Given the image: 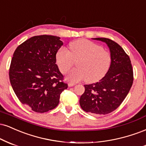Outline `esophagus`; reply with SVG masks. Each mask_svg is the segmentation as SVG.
Here are the masks:
<instances>
[{"instance_id": "34e87169", "label": "esophagus", "mask_w": 146, "mask_h": 146, "mask_svg": "<svg viewBox=\"0 0 146 146\" xmlns=\"http://www.w3.org/2000/svg\"><path fill=\"white\" fill-rule=\"evenodd\" d=\"M75 85H76V84L74 83H68V86H69V87H73V86H74Z\"/></svg>"}]
</instances>
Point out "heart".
Returning a JSON list of instances; mask_svg holds the SVG:
<instances>
[{"label":"heart","instance_id":"heart-1","mask_svg":"<svg viewBox=\"0 0 146 146\" xmlns=\"http://www.w3.org/2000/svg\"><path fill=\"white\" fill-rule=\"evenodd\" d=\"M70 52L61 48L56 53L55 60L58 68L62 74L68 70L77 62L76 69L67 75V80L78 82L85 80L87 83L99 81L107 74L111 61L110 52L102 46L85 39H79L70 44Z\"/></svg>","mask_w":146,"mask_h":146}]
</instances>
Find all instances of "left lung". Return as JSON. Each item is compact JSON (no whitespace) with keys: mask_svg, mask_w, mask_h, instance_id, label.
<instances>
[{"mask_svg":"<svg viewBox=\"0 0 146 146\" xmlns=\"http://www.w3.org/2000/svg\"><path fill=\"white\" fill-rule=\"evenodd\" d=\"M105 42L110 50L111 65L100 81L85 85L80 98L83 111L106 115L115 110L128 95L133 83V70L129 56L119 44L108 38H94Z\"/></svg>","mask_w":146,"mask_h":146,"instance_id":"1","label":"left lung"}]
</instances>
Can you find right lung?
I'll return each mask as SVG.
<instances>
[{"label": "right lung", "mask_w": 146, "mask_h": 146, "mask_svg": "<svg viewBox=\"0 0 146 146\" xmlns=\"http://www.w3.org/2000/svg\"><path fill=\"white\" fill-rule=\"evenodd\" d=\"M62 45L59 37L37 35L18 46L13 53L10 83L19 100L35 112L54 109L61 94L68 88L55 60Z\"/></svg>", "instance_id": "right-lung-1"}]
</instances>
